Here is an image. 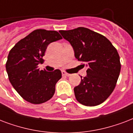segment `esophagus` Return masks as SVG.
I'll list each match as a JSON object with an SVG mask.
<instances>
[{"instance_id": "34e87169", "label": "esophagus", "mask_w": 133, "mask_h": 133, "mask_svg": "<svg viewBox=\"0 0 133 133\" xmlns=\"http://www.w3.org/2000/svg\"><path fill=\"white\" fill-rule=\"evenodd\" d=\"M62 76H67V77H69V76H71V74H67V73H66L65 71H62Z\"/></svg>"}]
</instances>
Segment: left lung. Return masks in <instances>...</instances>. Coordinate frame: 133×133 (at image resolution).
Returning a JSON list of instances; mask_svg holds the SVG:
<instances>
[{
	"mask_svg": "<svg viewBox=\"0 0 133 133\" xmlns=\"http://www.w3.org/2000/svg\"><path fill=\"white\" fill-rule=\"evenodd\" d=\"M69 42L78 61L87 66V76L74 87L76 100L86 106L103 103L115 89L121 71L117 49L105 37L86 28L59 31Z\"/></svg>",
	"mask_w": 133,
	"mask_h": 133,
	"instance_id": "8db88e82",
	"label": "left lung"
}]
</instances>
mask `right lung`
Segmentation results:
<instances>
[{
  "instance_id": "obj_1",
  "label": "right lung",
  "mask_w": 133,
  "mask_h": 133,
  "mask_svg": "<svg viewBox=\"0 0 133 133\" xmlns=\"http://www.w3.org/2000/svg\"><path fill=\"white\" fill-rule=\"evenodd\" d=\"M62 39L57 31L35 30L17 42L9 52L6 62L9 80L26 101L43 103L54 95L55 85L62 78L60 70H39L38 64L43 61L48 45Z\"/></svg>"
}]
</instances>
